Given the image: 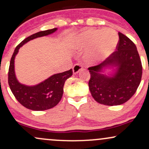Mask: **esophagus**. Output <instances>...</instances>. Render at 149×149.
Instances as JSON below:
<instances>
[{"mask_svg":"<svg viewBox=\"0 0 149 149\" xmlns=\"http://www.w3.org/2000/svg\"><path fill=\"white\" fill-rule=\"evenodd\" d=\"M82 69H83V65L81 64H76L73 66V72L74 74H76L79 72L80 70Z\"/></svg>","mask_w":149,"mask_h":149,"instance_id":"esophagus-1","label":"esophagus"}]
</instances>
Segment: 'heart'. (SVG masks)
Instances as JSON below:
<instances>
[{"label": "heart", "mask_w": 149, "mask_h": 149, "mask_svg": "<svg viewBox=\"0 0 149 149\" xmlns=\"http://www.w3.org/2000/svg\"><path fill=\"white\" fill-rule=\"evenodd\" d=\"M118 36L115 30L88 29L76 38V45L80 49L89 48V57L92 59L107 57L115 50L118 43Z\"/></svg>", "instance_id": "1"}]
</instances>
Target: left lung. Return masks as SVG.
<instances>
[{
  "instance_id": "left-lung-1",
  "label": "left lung",
  "mask_w": 149,
  "mask_h": 149,
  "mask_svg": "<svg viewBox=\"0 0 149 149\" xmlns=\"http://www.w3.org/2000/svg\"><path fill=\"white\" fill-rule=\"evenodd\" d=\"M118 36L117 49L102 63L88 68L92 96L98 103L107 106L127 102L136 92L142 76V65L135 44L120 32ZM107 65L118 66L115 76L108 77L100 73Z\"/></svg>"
}]
</instances>
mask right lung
I'll return each mask as SVG.
<instances>
[{"instance_id": "add662e5", "label": "right lung", "mask_w": 149, "mask_h": 149, "mask_svg": "<svg viewBox=\"0 0 149 149\" xmlns=\"http://www.w3.org/2000/svg\"><path fill=\"white\" fill-rule=\"evenodd\" d=\"M57 29L42 31L27 37L15 48L10 59L8 71V84L17 100L22 106L33 111H44L52 109L60 102L64 92V85L66 79L73 74L72 69L65 72L57 73L45 81L35 86L22 85L17 80L15 73V57L19 49L24 44L38 37L54 33Z\"/></svg>"}]
</instances>
